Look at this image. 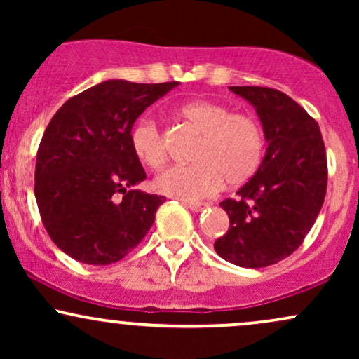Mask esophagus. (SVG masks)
Segmentation results:
<instances>
[{
	"label": "esophagus",
	"mask_w": 359,
	"mask_h": 359,
	"mask_svg": "<svg viewBox=\"0 0 359 359\" xmlns=\"http://www.w3.org/2000/svg\"><path fill=\"white\" fill-rule=\"evenodd\" d=\"M187 208L194 212H201V211H204L205 208H209V204L208 203H187Z\"/></svg>",
	"instance_id": "34e87169"
}]
</instances>
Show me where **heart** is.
Instances as JSON below:
<instances>
[{
    "label": "heart",
    "instance_id": "1",
    "mask_svg": "<svg viewBox=\"0 0 359 359\" xmlns=\"http://www.w3.org/2000/svg\"><path fill=\"white\" fill-rule=\"evenodd\" d=\"M180 119L199 135L191 165L167 168L154 180V187L177 199H203L226 184L236 187L248 182L258 170L265 150L262 128L250 114L212 101H191L177 109ZM131 148L143 165L160 168L167 148L158 126L140 119L131 131Z\"/></svg>",
    "mask_w": 359,
    "mask_h": 359
}]
</instances>
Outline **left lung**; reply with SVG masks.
I'll return each instance as SVG.
<instances>
[{
	"label": "left lung",
	"instance_id": "8db88e82",
	"mask_svg": "<svg viewBox=\"0 0 359 359\" xmlns=\"http://www.w3.org/2000/svg\"><path fill=\"white\" fill-rule=\"evenodd\" d=\"M253 106L266 151L258 170L219 204L229 229L214 250L243 269H263L302 245L324 204L327 160L319 125L287 94L258 86H231Z\"/></svg>",
	"mask_w": 359,
	"mask_h": 359
}]
</instances>
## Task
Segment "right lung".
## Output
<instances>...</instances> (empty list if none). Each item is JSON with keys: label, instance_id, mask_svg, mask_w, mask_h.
<instances>
[{"label": "right lung", "instance_id": "right-lung-1", "mask_svg": "<svg viewBox=\"0 0 359 359\" xmlns=\"http://www.w3.org/2000/svg\"><path fill=\"white\" fill-rule=\"evenodd\" d=\"M177 86L109 79L53 114L36 154L35 199L52 241L71 258L119 262L151 228L165 197L135 189L147 174L131 148V128Z\"/></svg>", "mask_w": 359, "mask_h": 359}]
</instances>
